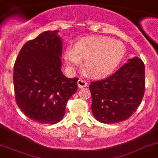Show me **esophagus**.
<instances>
[{
	"label": "esophagus",
	"mask_w": 158,
	"mask_h": 158,
	"mask_svg": "<svg viewBox=\"0 0 158 158\" xmlns=\"http://www.w3.org/2000/svg\"><path fill=\"white\" fill-rule=\"evenodd\" d=\"M77 84H78V86H79V88H85L88 85L87 82H85V80H82V79H79L77 82Z\"/></svg>",
	"instance_id": "obj_1"
}]
</instances>
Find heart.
I'll use <instances>...</instances> for the list:
<instances>
[{
  "mask_svg": "<svg viewBox=\"0 0 158 158\" xmlns=\"http://www.w3.org/2000/svg\"><path fill=\"white\" fill-rule=\"evenodd\" d=\"M125 55L121 41L107 37L89 36L79 39L64 54L66 63L76 67L84 60V70L89 76L103 78L110 75L119 65Z\"/></svg>",
  "mask_w": 158,
  "mask_h": 158,
  "instance_id": "heart-1",
  "label": "heart"
}]
</instances>
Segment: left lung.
Masks as SVG:
<instances>
[{
	"instance_id": "8db88e82",
	"label": "left lung",
	"mask_w": 158,
	"mask_h": 158,
	"mask_svg": "<svg viewBox=\"0 0 158 158\" xmlns=\"http://www.w3.org/2000/svg\"><path fill=\"white\" fill-rule=\"evenodd\" d=\"M145 65L134 57L114 74L89 85L94 117L104 124L127 120L141 103L145 92Z\"/></svg>"
}]
</instances>
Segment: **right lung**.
Segmentation results:
<instances>
[{"instance_id":"add662e5","label":"right lung","mask_w":158,"mask_h":158,"mask_svg":"<svg viewBox=\"0 0 158 158\" xmlns=\"http://www.w3.org/2000/svg\"><path fill=\"white\" fill-rule=\"evenodd\" d=\"M58 31H45L27 41L14 64L17 105L29 118L41 124L59 122L78 88L79 79L67 78L60 70L62 41Z\"/></svg>"}]
</instances>
